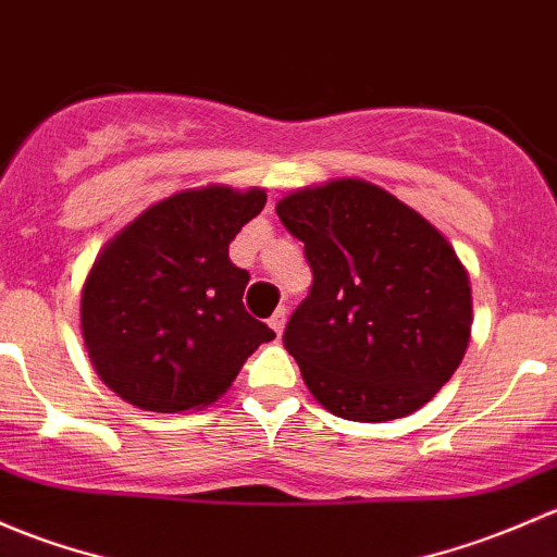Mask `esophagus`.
<instances>
[{"instance_id": "esophagus-1", "label": "esophagus", "mask_w": 557, "mask_h": 557, "mask_svg": "<svg viewBox=\"0 0 557 557\" xmlns=\"http://www.w3.org/2000/svg\"><path fill=\"white\" fill-rule=\"evenodd\" d=\"M268 324H271V330L276 332V335H281V332H284V326H286V308L281 306L278 311L271 317V321H268Z\"/></svg>"}]
</instances>
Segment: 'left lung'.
<instances>
[{
	"instance_id": "obj_1",
	"label": "left lung",
	"mask_w": 557,
	"mask_h": 557,
	"mask_svg": "<svg viewBox=\"0 0 557 557\" xmlns=\"http://www.w3.org/2000/svg\"><path fill=\"white\" fill-rule=\"evenodd\" d=\"M276 214L313 271L284 332L313 399L362 423L426 405L472 335V286L450 240L364 180L286 193Z\"/></svg>"
}]
</instances>
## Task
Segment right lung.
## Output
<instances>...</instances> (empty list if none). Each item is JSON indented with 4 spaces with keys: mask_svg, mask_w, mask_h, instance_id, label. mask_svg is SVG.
Returning <instances> with one entry per match:
<instances>
[{
    "mask_svg": "<svg viewBox=\"0 0 557 557\" xmlns=\"http://www.w3.org/2000/svg\"><path fill=\"white\" fill-rule=\"evenodd\" d=\"M265 200L262 187H190L147 206L101 246L83 284L79 330L120 399L150 412L200 410L276 337L246 313L249 273L227 257Z\"/></svg>",
    "mask_w": 557,
    "mask_h": 557,
    "instance_id": "obj_1",
    "label": "right lung"
}]
</instances>
